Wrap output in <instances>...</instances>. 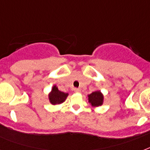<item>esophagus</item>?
I'll list each match as a JSON object with an SVG mask.
<instances>
[{
	"label": "esophagus",
	"mask_w": 150,
	"mask_h": 150,
	"mask_svg": "<svg viewBox=\"0 0 150 150\" xmlns=\"http://www.w3.org/2000/svg\"><path fill=\"white\" fill-rule=\"evenodd\" d=\"M74 91H75V93H80V92H81V89H79V88H75V89H74Z\"/></svg>",
	"instance_id": "34e87169"
}]
</instances>
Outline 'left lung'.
<instances>
[{
    "mask_svg": "<svg viewBox=\"0 0 150 150\" xmlns=\"http://www.w3.org/2000/svg\"><path fill=\"white\" fill-rule=\"evenodd\" d=\"M87 100L93 107H100L103 104L104 96L100 92V90H96V91L93 92L92 93L88 94Z\"/></svg>",
    "mask_w": 150,
    "mask_h": 150,
    "instance_id": "obj_1",
    "label": "left lung"
}]
</instances>
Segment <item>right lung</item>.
Instances as JSON below:
<instances>
[{
	"mask_svg": "<svg viewBox=\"0 0 150 150\" xmlns=\"http://www.w3.org/2000/svg\"><path fill=\"white\" fill-rule=\"evenodd\" d=\"M68 96V93L60 91L56 85H54L48 94V99L52 105L61 104L66 100Z\"/></svg>",
	"mask_w": 150,
	"mask_h": 150,
	"instance_id": "right-lung-1",
	"label": "right lung"
}]
</instances>
